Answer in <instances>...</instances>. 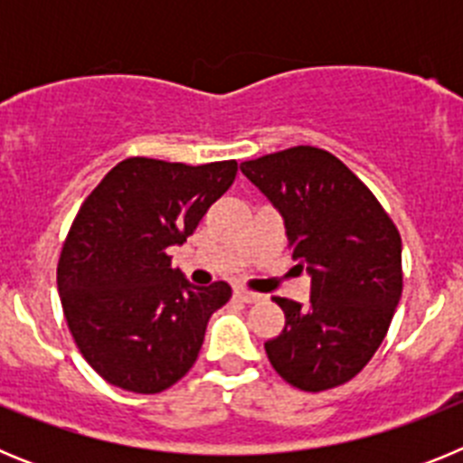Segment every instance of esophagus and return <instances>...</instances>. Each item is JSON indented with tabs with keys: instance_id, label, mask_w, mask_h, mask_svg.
<instances>
[{
	"instance_id": "esophagus-1",
	"label": "esophagus",
	"mask_w": 463,
	"mask_h": 463,
	"mask_svg": "<svg viewBox=\"0 0 463 463\" xmlns=\"http://www.w3.org/2000/svg\"><path fill=\"white\" fill-rule=\"evenodd\" d=\"M234 297L239 298V301H243V304H255V301L261 298V294L248 292V289H234Z\"/></svg>"
}]
</instances>
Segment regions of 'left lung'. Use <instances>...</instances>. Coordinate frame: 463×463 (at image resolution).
Masks as SVG:
<instances>
[{"label":"left lung","instance_id":"obj_1","mask_svg":"<svg viewBox=\"0 0 463 463\" xmlns=\"http://www.w3.org/2000/svg\"><path fill=\"white\" fill-rule=\"evenodd\" d=\"M241 171L285 222L308 304L273 297L285 329L264 343L273 369L304 392L353 380L390 329L401 298V236L371 190L313 146L243 162Z\"/></svg>","mask_w":463,"mask_h":463}]
</instances>
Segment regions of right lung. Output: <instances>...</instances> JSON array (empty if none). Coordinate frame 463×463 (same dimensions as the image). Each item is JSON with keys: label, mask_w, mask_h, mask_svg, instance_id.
<instances>
[{"label": "right lung", "mask_w": 463, "mask_h": 463, "mask_svg": "<svg viewBox=\"0 0 463 463\" xmlns=\"http://www.w3.org/2000/svg\"><path fill=\"white\" fill-rule=\"evenodd\" d=\"M234 178V159L187 166L129 157L83 202L57 264V289L73 341L106 383L157 394L192 369L232 288H194L171 269L166 250L183 245Z\"/></svg>", "instance_id": "add662e5"}]
</instances>
